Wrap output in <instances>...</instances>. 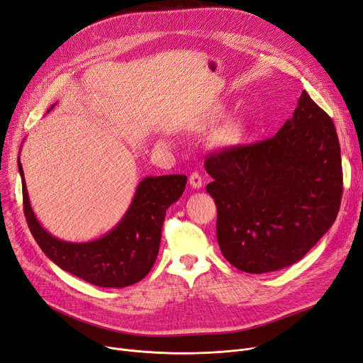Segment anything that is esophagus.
<instances>
[{
    "instance_id": "34e87169",
    "label": "esophagus",
    "mask_w": 363,
    "mask_h": 363,
    "mask_svg": "<svg viewBox=\"0 0 363 363\" xmlns=\"http://www.w3.org/2000/svg\"><path fill=\"white\" fill-rule=\"evenodd\" d=\"M190 185L193 186V188H196V190H199V188H201V185H203V179H201V177L199 175L197 172H194V173H191L190 175Z\"/></svg>"
}]
</instances>
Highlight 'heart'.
Listing matches in <instances>:
<instances>
[{
	"mask_svg": "<svg viewBox=\"0 0 363 363\" xmlns=\"http://www.w3.org/2000/svg\"><path fill=\"white\" fill-rule=\"evenodd\" d=\"M247 135V124L243 120L231 121L220 133V143L228 147L239 145Z\"/></svg>",
	"mask_w": 363,
	"mask_h": 363,
	"instance_id": "heart-1",
	"label": "heart"
}]
</instances>
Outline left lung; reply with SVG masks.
<instances>
[{
	"mask_svg": "<svg viewBox=\"0 0 363 363\" xmlns=\"http://www.w3.org/2000/svg\"><path fill=\"white\" fill-rule=\"evenodd\" d=\"M213 178L216 239L246 273L298 262L333 227L342 194L335 125L304 90L292 118L261 143L231 147L204 163Z\"/></svg>",
	"mask_w": 363,
	"mask_h": 363,
	"instance_id": "obj_1",
	"label": "left lung"
}]
</instances>
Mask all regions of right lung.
I'll list each match as a JSON object with an SVG mask.
<instances>
[{
    "label": "right lung",
    "mask_w": 363,
    "mask_h": 363,
    "mask_svg": "<svg viewBox=\"0 0 363 363\" xmlns=\"http://www.w3.org/2000/svg\"><path fill=\"white\" fill-rule=\"evenodd\" d=\"M18 166L28 225L47 258L62 270L101 288L130 286L150 273L159 255L166 211L182 196L185 175L144 178L114 228L90 242H67L55 238L40 224L30 206L21 159Z\"/></svg>",
    "instance_id": "1"
}]
</instances>
